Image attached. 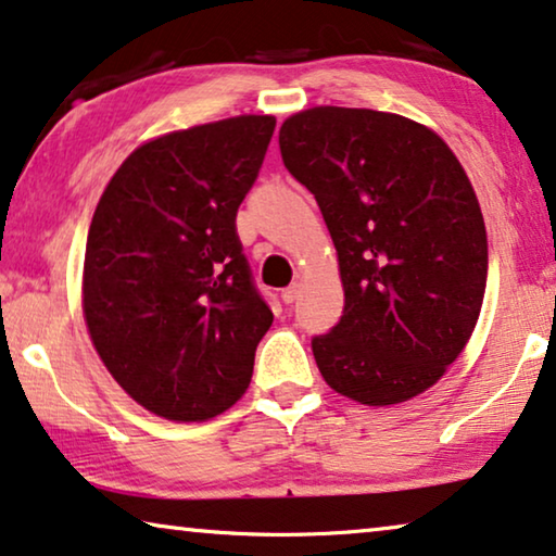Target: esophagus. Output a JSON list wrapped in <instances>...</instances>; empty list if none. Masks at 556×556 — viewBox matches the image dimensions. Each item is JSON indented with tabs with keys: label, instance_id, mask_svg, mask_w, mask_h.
I'll return each instance as SVG.
<instances>
[{
	"label": "esophagus",
	"instance_id": "1",
	"mask_svg": "<svg viewBox=\"0 0 556 556\" xmlns=\"http://www.w3.org/2000/svg\"><path fill=\"white\" fill-rule=\"evenodd\" d=\"M300 292H302V285H300V281H294V285L281 289V300H285V304H292L296 296H300Z\"/></svg>",
	"mask_w": 556,
	"mask_h": 556
}]
</instances>
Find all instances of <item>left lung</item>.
I'll return each mask as SVG.
<instances>
[{"instance_id":"1","label":"left lung","mask_w":556,"mask_h":556,"mask_svg":"<svg viewBox=\"0 0 556 556\" xmlns=\"http://www.w3.org/2000/svg\"><path fill=\"white\" fill-rule=\"evenodd\" d=\"M285 167L317 199L344 312L312 339L325 382L389 407L444 377L477 327L486 229L442 137L392 112L312 106L279 129Z\"/></svg>"}]
</instances>
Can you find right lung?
I'll list each match as a JSON object with an SVG mask.
<instances>
[{
	"label": "right lung",
	"instance_id": "1",
	"mask_svg": "<svg viewBox=\"0 0 556 556\" xmlns=\"http://www.w3.org/2000/svg\"><path fill=\"white\" fill-rule=\"evenodd\" d=\"M275 124L239 114L149 139L99 197L81 312L114 382L156 417L212 419L252 382L275 317L252 285L235 219Z\"/></svg>",
	"mask_w": 556,
	"mask_h": 556
}]
</instances>
